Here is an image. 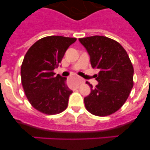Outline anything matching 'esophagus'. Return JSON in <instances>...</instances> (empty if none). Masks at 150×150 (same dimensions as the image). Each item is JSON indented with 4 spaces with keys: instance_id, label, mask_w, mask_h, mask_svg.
Listing matches in <instances>:
<instances>
[{
    "instance_id": "esophagus-1",
    "label": "esophagus",
    "mask_w": 150,
    "mask_h": 150,
    "mask_svg": "<svg viewBox=\"0 0 150 150\" xmlns=\"http://www.w3.org/2000/svg\"><path fill=\"white\" fill-rule=\"evenodd\" d=\"M78 80H79V82H78V86H77V88L79 87V86H80V85H81V83H84V80L82 79V78H78Z\"/></svg>"
}]
</instances>
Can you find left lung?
Segmentation results:
<instances>
[{"label": "left lung", "instance_id": "obj_1", "mask_svg": "<svg viewBox=\"0 0 150 150\" xmlns=\"http://www.w3.org/2000/svg\"><path fill=\"white\" fill-rule=\"evenodd\" d=\"M90 56L93 69H99L96 87L86 81L91 93L84 98L86 110L97 116L115 112L128 99L134 86V67L128 54L115 40L95 35L79 38Z\"/></svg>", "mask_w": 150, "mask_h": 150}]
</instances>
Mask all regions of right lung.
Instances as JSON below:
<instances>
[{"label":"right lung","mask_w":150,"mask_h":150,"mask_svg":"<svg viewBox=\"0 0 150 150\" xmlns=\"http://www.w3.org/2000/svg\"><path fill=\"white\" fill-rule=\"evenodd\" d=\"M75 41L74 38L48 36L35 42L24 57L21 78L25 95L32 106L44 114H59L67 107L72 91L67 86V78L55 75L54 69Z\"/></svg>","instance_id":"add662e5"}]
</instances>
